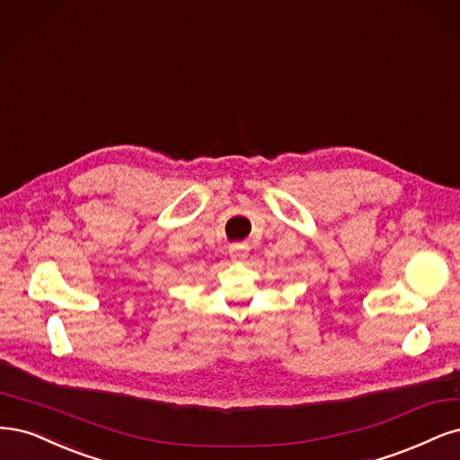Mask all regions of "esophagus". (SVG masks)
Segmentation results:
<instances>
[{
    "instance_id": "1",
    "label": "esophagus",
    "mask_w": 460,
    "mask_h": 460,
    "mask_svg": "<svg viewBox=\"0 0 460 460\" xmlns=\"http://www.w3.org/2000/svg\"><path fill=\"white\" fill-rule=\"evenodd\" d=\"M229 254H231V260L233 261H243L244 258H246V254H248V248L244 246V244H231V248H229Z\"/></svg>"
}]
</instances>
